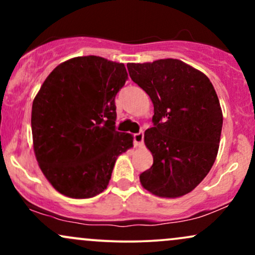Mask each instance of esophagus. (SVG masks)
I'll list each match as a JSON object with an SVG mask.
<instances>
[{"mask_svg": "<svg viewBox=\"0 0 255 255\" xmlns=\"http://www.w3.org/2000/svg\"><path fill=\"white\" fill-rule=\"evenodd\" d=\"M134 145L135 146H141L142 142H144V133L142 131H139V133H135L133 135Z\"/></svg>", "mask_w": 255, "mask_h": 255, "instance_id": "1", "label": "esophagus"}]
</instances>
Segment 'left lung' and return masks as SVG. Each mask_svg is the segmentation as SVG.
Returning a JSON list of instances; mask_svg holds the SVG:
<instances>
[{
	"label": "left lung",
	"mask_w": 255,
	"mask_h": 255,
	"mask_svg": "<svg viewBox=\"0 0 255 255\" xmlns=\"http://www.w3.org/2000/svg\"><path fill=\"white\" fill-rule=\"evenodd\" d=\"M127 68L154 108L153 127L144 135L153 164L140 174V182L158 197H182L204 180L217 157L223 126L217 93L204 73L175 58Z\"/></svg>",
	"instance_id": "left-lung-1"
}]
</instances>
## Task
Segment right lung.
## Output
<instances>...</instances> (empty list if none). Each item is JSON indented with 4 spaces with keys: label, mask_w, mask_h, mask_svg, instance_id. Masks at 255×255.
I'll use <instances>...</instances> for the list:
<instances>
[{
    "label": "right lung",
    "mask_w": 255,
    "mask_h": 255,
    "mask_svg": "<svg viewBox=\"0 0 255 255\" xmlns=\"http://www.w3.org/2000/svg\"><path fill=\"white\" fill-rule=\"evenodd\" d=\"M127 79L124 63L83 56L58 64L43 83L32 104L33 148L61 194L103 192L118 157L133 146V136L115 126V97Z\"/></svg>",
    "instance_id": "1"
}]
</instances>
